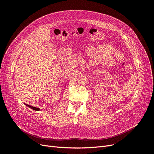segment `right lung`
I'll list each match as a JSON object with an SVG mask.
<instances>
[{
    "label": "right lung",
    "mask_w": 154,
    "mask_h": 154,
    "mask_svg": "<svg viewBox=\"0 0 154 154\" xmlns=\"http://www.w3.org/2000/svg\"><path fill=\"white\" fill-rule=\"evenodd\" d=\"M27 106H28V107H29V108H31V109H32V110H36V111H39V110H40V109H39V108H37V107H35V106H31V105H27V104H25Z\"/></svg>",
    "instance_id": "right-lung-1"
}]
</instances>
